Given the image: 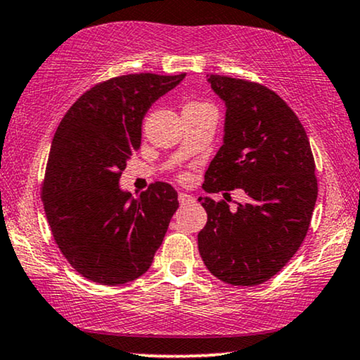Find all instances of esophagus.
Instances as JSON below:
<instances>
[{
	"label": "esophagus",
	"mask_w": 360,
	"mask_h": 360,
	"mask_svg": "<svg viewBox=\"0 0 360 360\" xmlns=\"http://www.w3.org/2000/svg\"><path fill=\"white\" fill-rule=\"evenodd\" d=\"M177 199H179V202L181 204H189V202H193V195H189V194H186V193H179L177 194Z\"/></svg>",
	"instance_id": "esophagus-1"
}]
</instances>
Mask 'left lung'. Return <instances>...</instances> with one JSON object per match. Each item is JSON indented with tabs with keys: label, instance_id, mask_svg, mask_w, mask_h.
I'll list each match as a JSON object with an SVG mask.
<instances>
[{
	"label": "left lung",
	"instance_id": "obj_1",
	"mask_svg": "<svg viewBox=\"0 0 360 360\" xmlns=\"http://www.w3.org/2000/svg\"><path fill=\"white\" fill-rule=\"evenodd\" d=\"M207 82L225 103V122L202 188L225 198L242 189L248 199L230 209L225 200L199 198L207 212L199 253L225 283L260 285L304 240L318 199L314 158L303 124L273 90L224 75H207Z\"/></svg>",
	"mask_w": 360,
	"mask_h": 360
}]
</instances>
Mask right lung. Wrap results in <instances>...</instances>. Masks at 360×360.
<instances>
[{"mask_svg":"<svg viewBox=\"0 0 360 360\" xmlns=\"http://www.w3.org/2000/svg\"><path fill=\"white\" fill-rule=\"evenodd\" d=\"M184 77H115L85 92L57 127L42 202L67 262L95 283L141 276L179 207L171 184L158 181L135 198L120 188V177L140 150L148 110Z\"/></svg>","mask_w":360,"mask_h":360,"instance_id":"obj_1","label":"right lung"}]
</instances>
